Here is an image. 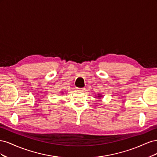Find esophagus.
Wrapping results in <instances>:
<instances>
[{
	"label": "esophagus",
	"mask_w": 157,
	"mask_h": 157,
	"mask_svg": "<svg viewBox=\"0 0 157 157\" xmlns=\"http://www.w3.org/2000/svg\"><path fill=\"white\" fill-rule=\"evenodd\" d=\"M77 90H78V91H80V92H83L85 90L84 88H77Z\"/></svg>",
	"instance_id": "1"
}]
</instances>
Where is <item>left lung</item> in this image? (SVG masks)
Here are the masks:
<instances>
[{
    "mask_svg": "<svg viewBox=\"0 0 157 157\" xmlns=\"http://www.w3.org/2000/svg\"><path fill=\"white\" fill-rule=\"evenodd\" d=\"M102 96H102V95H101V94H99V93H98V96H97L96 97H97V98H98V99H99V98H101Z\"/></svg>",
    "mask_w": 157,
    "mask_h": 157,
    "instance_id": "left-lung-1",
    "label": "left lung"
}]
</instances>
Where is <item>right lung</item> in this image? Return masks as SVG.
Wrapping results in <instances>:
<instances>
[{
  "mask_svg": "<svg viewBox=\"0 0 157 157\" xmlns=\"http://www.w3.org/2000/svg\"><path fill=\"white\" fill-rule=\"evenodd\" d=\"M61 93H62V94H63V92H61Z\"/></svg>",
  "mask_w": 157,
  "mask_h": 157,
  "instance_id": "1",
  "label": "right lung"
}]
</instances>
